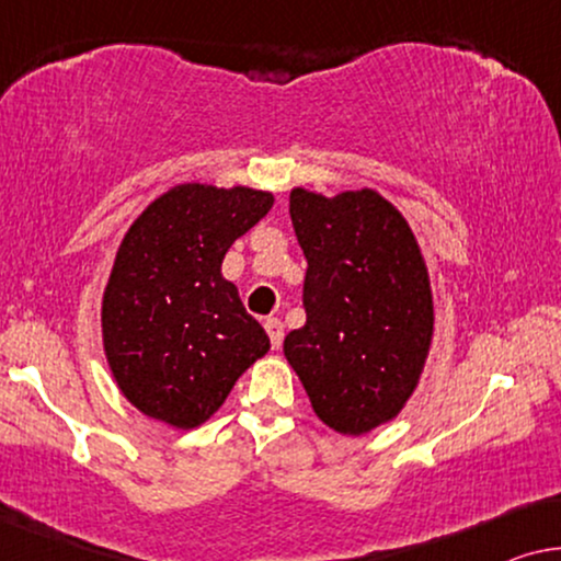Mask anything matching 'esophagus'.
<instances>
[{"label": "esophagus", "mask_w": 561, "mask_h": 561, "mask_svg": "<svg viewBox=\"0 0 561 561\" xmlns=\"http://www.w3.org/2000/svg\"><path fill=\"white\" fill-rule=\"evenodd\" d=\"M264 328H266V335H270V341H272V348L279 351L282 348V341H284L282 320L279 318H270V320L264 322Z\"/></svg>", "instance_id": "obj_1"}]
</instances>
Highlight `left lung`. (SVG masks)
Wrapping results in <instances>:
<instances>
[{
	"label": "left lung",
	"mask_w": 561,
	"mask_h": 561,
	"mask_svg": "<svg viewBox=\"0 0 561 561\" xmlns=\"http://www.w3.org/2000/svg\"><path fill=\"white\" fill-rule=\"evenodd\" d=\"M305 251V325L284 356L314 414L341 435L393 420L424 368L435 310L412 228L374 191L289 195Z\"/></svg>",
	"instance_id": "obj_1"
}]
</instances>
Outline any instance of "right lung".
Here are the masks:
<instances>
[{"label":"right lung","instance_id":"right-lung-1","mask_svg":"<svg viewBox=\"0 0 561 561\" xmlns=\"http://www.w3.org/2000/svg\"><path fill=\"white\" fill-rule=\"evenodd\" d=\"M272 203V193L251 187L180 185L126 231L101 325L112 374L139 412L178 430L198 427L270 351L220 264Z\"/></svg>","mask_w":561,"mask_h":561}]
</instances>
